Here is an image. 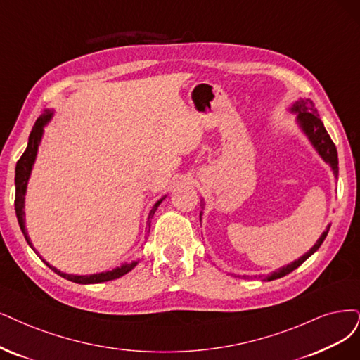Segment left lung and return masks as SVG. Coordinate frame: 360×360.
Returning a JSON list of instances; mask_svg holds the SVG:
<instances>
[{"mask_svg":"<svg viewBox=\"0 0 360 360\" xmlns=\"http://www.w3.org/2000/svg\"><path fill=\"white\" fill-rule=\"evenodd\" d=\"M290 111L297 114V122H298L301 130L305 133V136L309 138V141L311 142V145L314 146L319 155H321L326 163H329L332 170H334L335 178H338V154H337L335 143L332 142L330 136L328 135V131L322 123V120L319 118V114H317V110H316L313 101L300 99L290 106ZM200 218H202V212H200ZM329 229H330V225H328L326 230L322 233L321 237H319V240L314 243V246L309 252H305V254L302 257H300L297 261L290 262V264L285 265V267L270 273L269 276H265L264 281H267V282L276 281V278H281V277L289 274L290 271H294L295 269H298L305 259H309L314 254V252L321 248V245L323 243V240L328 236ZM243 277L249 278V276H243ZM254 277L262 278V276H254Z\"/></svg>","mask_w":360,"mask_h":360,"instance_id":"obj_1","label":"left lung"}]
</instances>
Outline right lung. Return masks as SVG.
<instances>
[{
	"mask_svg": "<svg viewBox=\"0 0 360 360\" xmlns=\"http://www.w3.org/2000/svg\"><path fill=\"white\" fill-rule=\"evenodd\" d=\"M53 115L51 110H46L43 115H39L37 118V122L31 130V135H30V141H28V146H26L25 153L22 154V157L18 160V165H16V175H15V185H16V197H15V210H16V217L20 225V230L26 238V242L32 248V243L30 240V236L28 231L25 229V194H26V185H28L30 176H31V172H32V166L35 162V157H37V151H38V146L39 142H41L43 138V131H44V126L50 122V118ZM165 198V197H163ZM163 198H160V200L153 206V209L150 210V215H148V221H146V225H148V230H150V224H151V218L154 215V212L157 210V207L160 206V203L163 202ZM34 249V248H32ZM35 254L38 255V252L34 249ZM39 257V255H38ZM41 258V257H39ZM43 259V258H41ZM44 261V259H43ZM46 265H49V269H51L56 274H59L60 277L66 278V281H71L79 285H90V283H101V282H108V281H114V278L122 277L124 274H127L130 270H133L136 267L138 261H131L130 264H123L120 265V267H115L114 270L110 271H102V273H96V274H89V276H78V274H66L62 273L60 270L51 267V265L44 261Z\"/></svg>",
	"mask_w": 360,
	"mask_h": 360,
	"instance_id": "add662e5",
	"label": "right lung"
}]
</instances>
